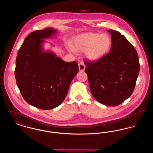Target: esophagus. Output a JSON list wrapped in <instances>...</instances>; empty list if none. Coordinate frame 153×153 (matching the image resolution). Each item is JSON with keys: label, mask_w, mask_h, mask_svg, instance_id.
<instances>
[{"label": "esophagus", "mask_w": 153, "mask_h": 153, "mask_svg": "<svg viewBox=\"0 0 153 153\" xmlns=\"http://www.w3.org/2000/svg\"><path fill=\"white\" fill-rule=\"evenodd\" d=\"M85 66L84 65V62L81 61L79 62V69L80 70V71H83L85 70Z\"/></svg>", "instance_id": "obj_1"}]
</instances>
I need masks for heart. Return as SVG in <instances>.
Masks as SVG:
<instances>
[{"label":"heart","mask_w":153,"mask_h":153,"mask_svg":"<svg viewBox=\"0 0 153 153\" xmlns=\"http://www.w3.org/2000/svg\"><path fill=\"white\" fill-rule=\"evenodd\" d=\"M111 44V38L106 33H86L74 38L72 49L76 51H84L89 59L96 61L107 54Z\"/></svg>","instance_id":"1"}]
</instances>
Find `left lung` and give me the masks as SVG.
<instances>
[{
  "label": "left lung",
  "instance_id": "left-lung-1",
  "mask_svg": "<svg viewBox=\"0 0 153 153\" xmlns=\"http://www.w3.org/2000/svg\"><path fill=\"white\" fill-rule=\"evenodd\" d=\"M110 51L95 61H85L91 94L97 102L117 106L132 95L140 70L138 56L133 45L119 32L108 30Z\"/></svg>",
  "mask_w": 153,
  "mask_h": 153
}]
</instances>
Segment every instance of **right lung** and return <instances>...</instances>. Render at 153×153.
Listing matches in <instances>:
<instances>
[{
	"instance_id": "obj_1",
	"label": "right lung",
	"mask_w": 153,
	"mask_h": 153,
	"mask_svg": "<svg viewBox=\"0 0 153 153\" xmlns=\"http://www.w3.org/2000/svg\"><path fill=\"white\" fill-rule=\"evenodd\" d=\"M55 32L48 28L30 33L16 58L15 76L22 97L30 105L45 110L63 102L79 72L76 61L65 62L50 51H42V39Z\"/></svg>"
}]
</instances>
